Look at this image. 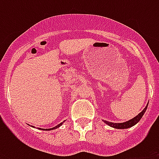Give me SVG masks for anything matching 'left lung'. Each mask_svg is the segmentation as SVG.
Segmentation results:
<instances>
[{"instance_id":"obj_1","label":"left lung","mask_w":159,"mask_h":159,"mask_svg":"<svg viewBox=\"0 0 159 159\" xmlns=\"http://www.w3.org/2000/svg\"><path fill=\"white\" fill-rule=\"evenodd\" d=\"M147 107H148V105L145 106V108L143 109L140 113L139 114L138 116H136L134 118L131 119V120H129L126 121V122H124V123H112V122H109V121H106V120H104V122L106 124H107L108 125L111 126V127H113V128H116V129L130 128V127H132V126H134V125H136V124L138 123L139 121L140 120L141 118L143 117V114L145 113L146 110H147Z\"/></svg>"}]
</instances>
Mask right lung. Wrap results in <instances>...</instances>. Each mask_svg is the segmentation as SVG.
Here are the masks:
<instances>
[{"instance_id": "1", "label": "right lung", "mask_w": 159, "mask_h": 159, "mask_svg": "<svg viewBox=\"0 0 159 159\" xmlns=\"http://www.w3.org/2000/svg\"><path fill=\"white\" fill-rule=\"evenodd\" d=\"M63 122H64V121H63ZM63 122H62V123H60L59 125H57V126H55V127H53V128H51V129H46V130H51V129H57V128H58V127H60V126L62 125V123H63ZM40 129V128H39Z\"/></svg>"}]
</instances>
